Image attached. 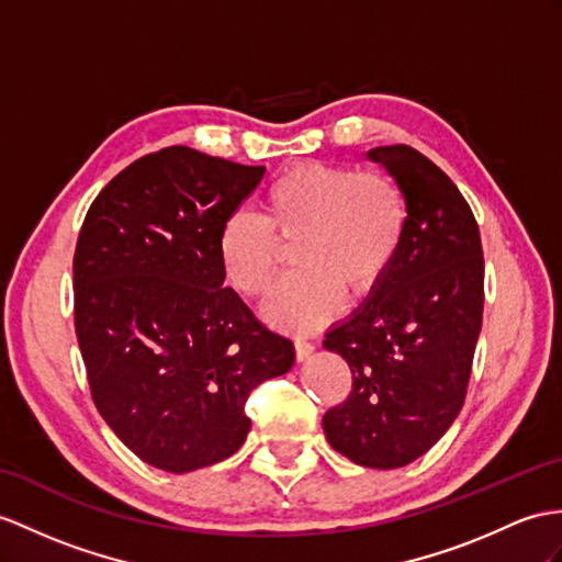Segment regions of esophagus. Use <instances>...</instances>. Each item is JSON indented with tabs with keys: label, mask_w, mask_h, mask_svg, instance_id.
Segmentation results:
<instances>
[{
	"label": "esophagus",
	"mask_w": 562,
	"mask_h": 562,
	"mask_svg": "<svg viewBox=\"0 0 562 562\" xmlns=\"http://www.w3.org/2000/svg\"><path fill=\"white\" fill-rule=\"evenodd\" d=\"M312 352H314V346L310 344V340L295 338V358H297V362H305Z\"/></svg>",
	"instance_id": "34e87169"
}]
</instances>
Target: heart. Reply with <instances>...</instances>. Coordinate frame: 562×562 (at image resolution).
<instances>
[{
	"label": "heart",
	"instance_id": "obj_1",
	"mask_svg": "<svg viewBox=\"0 0 562 562\" xmlns=\"http://www.w3.org/2000/svg\"><path fill=\"white\" fill-rule=\"evenodd\" d=\"M407 207L386 173L334 164H300L273 181L259 216L238 210L218 236V257L234 289L262 297L277 277L281 245H293L295 273L265 305L285 331H312L340 307L367 297L401 250Z\"/></svg>",
	"mask_w": 562,
	"mask_h": 562
}]
</instances>
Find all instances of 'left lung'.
<instances>
[{"mask_svg": "<svg viewBox=\"0 0 562 562\" xmlns=\"http://www.w3.org/2000/svg\"><path fill=\"white\" fill-rule=\"evenodd\" d=\"M401 188L407 224L386 277L324 348L352 372L346 403L324 415L340 456L372 470L417 460L456 422L484 312L479 226L456 183L407 145L372 147Z\"/></svg>", "mask_w": 562, "mask_h": 562, "instance_id": "8db88e82", "label": "left lung"}]
</instances>
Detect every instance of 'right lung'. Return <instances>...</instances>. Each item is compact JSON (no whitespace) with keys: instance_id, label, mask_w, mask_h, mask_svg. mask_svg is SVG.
<instances>
[{"instance_id":"right-lung-1","label":"right lung","mask_w":562,"mask_h":562,"mask_svg":"<svg viewBox=\"0 0 562 562\" xmlns=\"http://www.w3.org/2000/svg\"><path fill=\"white\" fill-rule=\"evenodd\" d=\"M265 176L190 147L133 161L94 198L74 257L92 401L143 462L186 474L248 439L245 401L295 362L224 289L218 236Z\"/></svg>"}]
</instances>
